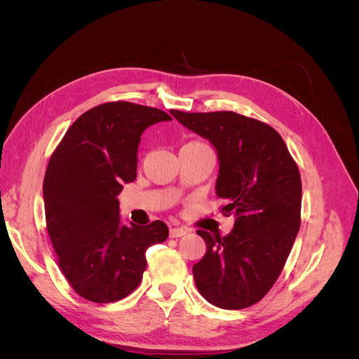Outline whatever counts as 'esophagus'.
Returning <instances> with one entry per match:
<instances>
[{
  "label": "esophagus",
  "mask_w": 359,
  "mask_h": 359,
  "mask_svg": "<svg viewBox=\"0 0 359 359\" xmlns=\"http://www.w3.org/2000/svg\"><path fill=\"white\" fill-rule=\"evenodd\" d=\"M187 233H189V231L184 229V227H170V232H169L170 238H180V236H184Z\"/></svg>",
  "instance_id": "34e87169"
}]
</instances>
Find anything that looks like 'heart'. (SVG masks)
<instances>
[{
	"mask_svg": "<svg viewBox=\"0 0 359 359\" xmlns=\"http://www.w3.org/2000/svg\"><path fill=\"white\" fill-rule=\"evenodd\" d=\"M190 144H203V142H201V140H193V142H190Z\"/></svg>",
	"mask_w": 359,
	"mask_h": 359,
	"instance_id": "obj_1",
	"label": "heart"
}]
</instances>
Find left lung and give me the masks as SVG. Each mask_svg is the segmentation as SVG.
I'll list each match as a JSON object with an SVG mask.
<instances>
[{"mask_svg":"<svg viewBox=\"0 0 359 359\" xmlns=\"http://www.w3.org/2000/svg\"><path fill=\"white\" fill-rule=\"evenodd\" d=\"M208 139L220 160L217 196L235 214L231 233L198 231L206 253L193 265L194 283L212 306L240 310L262 299L277 281L301 224V177L285 140L255 118L231 111H170Z\"/></svg>","mask_w":359,"mask_h":359,"instance_id":"8db88e82","label":"left lung"}]
</instances>
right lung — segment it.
I'll return each instance as SVG.
<instances>
[{
	"mask_svg": "<svg viewBox=\"0 0 359 359\" xmlns=\"http://www.w3.org/2000/svg\"><path fill=\"white\" fill-rule=\"evenodd\" d=\"M156 107L109 102L82 114L53 151L43 181L46 227L61 273L79 297L115 302L142 280L149 245L166 223L126 226L116 196L136 180L140 135L170 121Z\"/></svg>",
	"mask_w": 359,
	"mask_h": 359,
	"instance_id": "obj_1",
	"label": "right lung"
}]
</instances>
